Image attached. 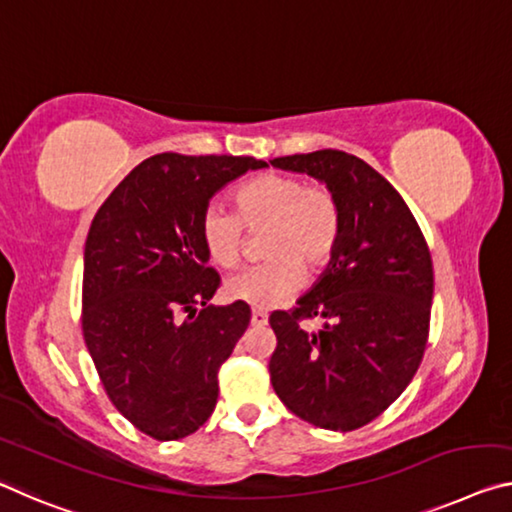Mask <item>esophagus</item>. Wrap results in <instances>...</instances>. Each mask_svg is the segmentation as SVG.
<instances>
[{
    "mask_svg": "<svg viewBox=\"0 0 512 512\" xmlns=\"http://www.w3.org/2000/svg\"><path fill=\"white\" fill-rule=\"evenodd\" d=\"M250 323H253V326H266V323H269V314H266L264 310H253Z\"/></svg>",
    "mask_w": 512,
    "mask_h": 512,
    "instance_id": "obj_1",
    "label": "esophagus"
}]
</instances>
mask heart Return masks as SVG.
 Returning <instances> with one entry per match:
<instances>
[{"label": "heart", "mask_w": 512, "mask_h": 512, "mask_svg": "<svg viewBox=\"0 0 512 512\" xmlns=\"http://www.w3.org/2000/svg\"><path fill=\"white\" fill-rule=\"evenodd\" d=\"M243 227L266 230V262L232 275L225 294L255 310L287 303L305 282V271L321 273L342 237V207L323 184L298 175H262L237 191V214L212 202L200 216V241L216 266L230 269L243 253Z\"/></svg>", "instance_id": "obj_1"}]
</instances>
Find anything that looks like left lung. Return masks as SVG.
I'll use <instances>...</instances> for the list:
<instances>
[{
	"label": "left lung",
	"instance_id": "8db88e82",
	"mask_svg": "<svg viewBox=\"0 0 512 512\" xmlns=\"http://www.w3.org/2000/svg\"><path fill=\"white\" fill-rule=\"evenodd\" d=\"M271 166L326 184L342 207V237L326 271L273 312L278 346L271 385L296 417L326 431H355L387 410L410 385L426 351L433 262L399 191L342 150L271 159ZM319 315L324 326L299 321Z\"/></svg>",
	"mask_w": 512,
	"mask_h": 512
}]
</instances>
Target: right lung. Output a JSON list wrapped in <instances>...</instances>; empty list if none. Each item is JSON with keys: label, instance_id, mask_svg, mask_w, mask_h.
<instances>
[{"label": "right lung", "instance_id": "obj_1", "mask_svg": "<svg viewBox=\"0 0 512 512\" xmlns=\"http://www.w3.org/2000/svg\"><path fill=\"white\" fill-rule=\"evenodd\" d=\"M266 166L154 154L113 189L88 230V353L120 415L154 440L196 433L216 408L218 369L246 332L250 307L207 305L221 278L207 266L200 216L225 184Z\"/></svg>", "mask_w": 512, "mask_h": 512}]
</instances>
